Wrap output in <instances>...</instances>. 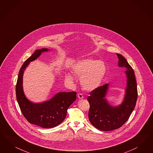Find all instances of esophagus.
Segmentation results:
<instances>
[{"label": "esophagus", "instance_id": "1", "mask_svg": "<svg viewBox=\"0 0 153 153\" xmlns=\"http://www.w3.org/2000/svg\"><path fill=\"white\" fill-rule=\"evenodd\" d=\"M78 97L79 99H83V96L82 94H78Z\"/></svg>", "mask_w": 153, "mask_h": 153}]
</instances>
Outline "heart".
I'll return each instance as SVG.
<instances>
[{
  "label": "heart",
  "instance_id": "heart-1",
  "mask_svg": "<svg viewBox=\"0 0 153 153\" xmlns=\"http://www.w3.org/2000/svg\"><path fill=\"white\" fill-rule=\"evenodd\" d=\"M73 71L74 74L81 76L80 83L83 88L91 91L98 88L101 83L106 71V66L102 61L81 59L74 65ZM66 79L69 82L73 80L69 74L66 75Z\"/></svg>",
  "mask_w": 153,
  "mask_h": 153
}]
</instances>
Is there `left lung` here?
I'll list each match as a JSON object with an SVG mask.
<instances>
[{
	"mask_svg": "<svg viewBox=\"0 0 153 153\" xmlns=\"http://www.w3.org/2000/svg\"><path fill=\"white\" fill-rule=\"evenodd\" d=\"M117 55L119 66L126 68L125 73L127 78L126 94L122 103L117 106L108 104L105 99L108 89V83L91 91L87 97L90 105L89 120L95 128L103 131L121 127L129 118L137 99V83L133 69L123 56L118 53Z\"/></svg>",
	"mask_w": 153,
	"mask_h": 153,
	"instance_id": "1",
	"label": "left lung"
}]
</instances>
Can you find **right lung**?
Here are the masks:
<instances>
[{"label":"right lung","mask_w":153,"mask_h":153,"mask_svg":"<svg viewBox=\"0 0 153 153\" xmlns=\"http://www.w3.org/2000/svg\"><path fill=\"white\" fill-rule=\"evenodd\" d=\"M47 51H48L47 48L37 49L25 61L19 71L16 94L21 111L29 123L42 128H51L57 126L64 121L68 108L76 100V92H59L48 101L41 103H33L26 97L22 87L24 70L30 62L37 59L42 53Z\"/></svg>","instance_id":"obj_1"}]
</instances>
